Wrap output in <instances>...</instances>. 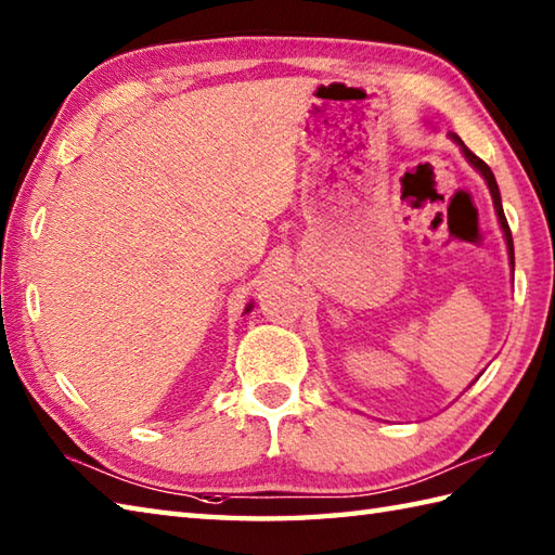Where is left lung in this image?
<instances>
[{"label":"left lung","instance_id":"1","mask_svg":"<svg viewBox=\"0 0 555 555\" xmlns=\"http://www.w3.org/2000/svg\"><path fill=\"white\" fill-rule=\"evenodd\" d=\"M448 138L453 140V143L460 147V152H463L465 159L469 162V167L477 169L481 179L487 181L489 185V193H491V199H493V209H496V217H499V223H501V231H503V238H505V245H508V259H511V269L515 271V250H513V235H511V227L508 221H505V215H503V205H501V191H499V183H496V176H493V171L487 167L485 162H481L475 152H469L467 145L460 140L457 133H448Z\"/></svg>","mask_w":555,"mask_h":555}]
</instances>
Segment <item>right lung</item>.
I'll return each instance as SVG.
<instances>
[{"label":"right lung","instance_id":"add662e5","mask_svg":"<svg viewBox=\"0 0 555 555\" xmlns=\"http://www.w3.org/2000/svg\"><path fill=\"white\" fill-rule=\"evenodd\" d=\"M253 308H255V305H253V300H250V302H247V308H245V314H247V312H250Z\"/></svg>","mask_w":555,"mask_h":555}]
</instances>
